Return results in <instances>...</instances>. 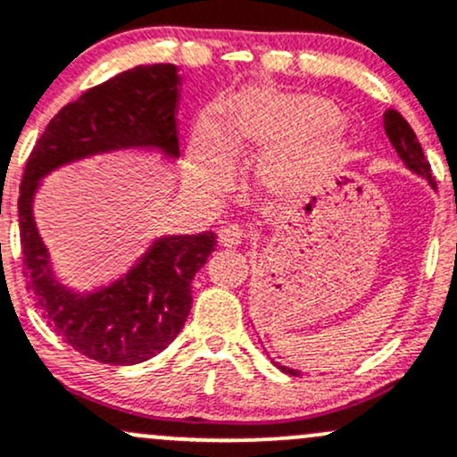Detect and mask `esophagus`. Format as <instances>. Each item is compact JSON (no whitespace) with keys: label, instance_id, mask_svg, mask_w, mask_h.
<instances>
[{"label":"esophagus","instance_id":"1","mask_svg":"<svg viewBox=\"0 0 457 457\" xmlns=\"http://www.w3.org/2000/svg\"><path fill=\"white\" fill-rule=\"evenodd\" d=\"M243 243V232L237 228V225H228L219 232V245L220 247H238Z\"/></svg>","mask_w":457,"mask_h":457}]
</instances>
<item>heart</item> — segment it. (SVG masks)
<instances>
[{
  "instance_id": "1",
  "label": "heart",
  "mask_w": 457,
  "mask_h": 457,
  "mask_svg": "<svg viewBox=\"0 0 457 457\" xmlns=\"http://www.w3.org/2000/svg\"><path fill=\"white\" fill-rule=\"evenodd\" d=\"M343 121L334 104L319 97L252 90L243 95L228 123L237 147H282L262 167L270 193L297 197L323 182L340 164L345 145L338 138ZM232 179V160L214 125H204L197 138L193 184L205 195H220Z\"/></svg>"
}]
</instances>
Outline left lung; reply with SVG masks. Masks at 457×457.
<instances>
[{
    "mask_svg": "<svg viewBox=\"0 0 457 457\" xmlns=\"http://www.w3.org/2000/svg\"><path fill=\"white\" fill-rule=\"evenodd\" d=\"M384 129H386V137L390 138L393 147L397 149V154L401 155V160H403V162L408 164V167L412 169L414 173L428 178L429 184H432V187L436 188V182L432 178V167H429V160L425 158L423 147H420V143L416 140L414 129L410 128V123L405 121L403 117H401L397 110H386ZM279 369H282L284 373H288V375H299V370H295V369H286V367H279Z\"/></svg>",
    "mask_w": 457,
    "mask_h": 457,
    "instance_id": "obj_1",
    "label": "left lung"
}]
</instances>
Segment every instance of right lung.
Returning a JSON list of instances; mask_svg holds the SVG:
<instances>
[{
  "instance_id": "add662e5",
  "label": "right lung",
  "mask_w": 457,
  "mask_h": 457,
  "mask_svg": "<svg viewBox=\"0 0 457 457\" xmlns=\"http://www.w3.org/2000/svg\"><path fill=\"white\" fill-rule=\"evenodd\" d=\"M175 106L173 64H138L84 90L45 128L19 187L23 275L34 303L64 343L112 367L145 362L182 332L193 303L190 284L214 252V234L158 240L121 282L82 297L52 278L32 217L34 188L62 162L108 149L160 147L178 155Z\"/></svg>"
}]
</instances>
